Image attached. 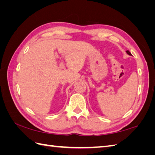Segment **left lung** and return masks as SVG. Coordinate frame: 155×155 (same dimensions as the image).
Instances as JSON below:
<instances>
[{"label": "left lung", "instance_id": "obj_1", "mask_svg": "<svg viewBox=\"0 0 155 155\" xmlns=\"http://www.w3.org/2000/svg\"><path fill=\"white\" fill-rule=\"evenodd\" d=\"M127 52V53L128 54V55H132V54H131V53H130V52H129V51H126Z\"/></svg>", "mask_w": 155, "mask_h": 155}]
</instances>
